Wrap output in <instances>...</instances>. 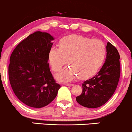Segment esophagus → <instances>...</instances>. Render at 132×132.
Segmentation results:
<instances>
[{
    "label": "esophagus",
    "mask_w": 132,
    "mask_h": 132,
    "mask_svg": "<svg viewBox=\"0 0 132 132\" xmlns=\"http://www.w3.org/2000/svg\"><path fill=\"white\" fill-rule=\"evenodd\" d=\"M64 85H66V86H72L73 84H64Z\"/></svg>",
    "instance_id": "1"
}]
</instances>
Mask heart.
<instances>
[{
  "instance_id": "heart-1",
  "label": "heart",
  "mask_w": 132,
  "mask_h": 132,
  "mask_svg": "<svg viewBox=\"0 0 132 132\" xmlns=\"http://www.w3.org/2000/svg\"><path fill=\"white\" fill-rule=\"evenodd\" d=\"M59 48L53 47L49 60L53 71L58 72L68 62L71 66L56 76L60 81H70L78 77L85 79L92 76L102 66L105 59L106 47L102 40L78 35L62 38Z\"/></svg>"
}]
</instances>
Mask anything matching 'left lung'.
Segmentation results:
<instances>
[{
    "mask_svg": "<svg viewBox=\"0 0 132 132\" xmlns=\"http://www.w3.org/2000/svg\"><path fill=\"white\" fill-rule=\"evenodd\" d=\"M105 62L97 74L82 84V92L76 99L87 108H97L105 104L116 91L120 75V54L108 42Z\"/></svg>",
    "mask_w": 132,
    "mask_h": 132,
    "instance_id": "left-lung-1",
    "label": "left lung"
}]
</instances>
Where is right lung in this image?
<instances>
[{
	"label": "right lung",
	"mask_w": 132,
	"mask_h": 132,
	"mask_svg": "<svg viewBox=\"0 0 132 132\" xmlns=\"http://www.w3.org/2000/svg\"><path fill=\"white\" fill-rule=\"evenodd\" d=\"M53 40L49 33L36 31L22 40L10 56V85L18 99L29 107L42 108L48 105L61 87L48 63Z\"/></svg>",
	"instance_id": "obj_1"
}]
</instances>
